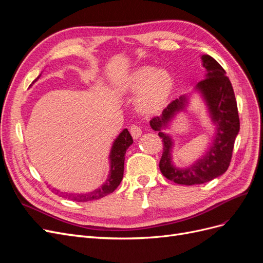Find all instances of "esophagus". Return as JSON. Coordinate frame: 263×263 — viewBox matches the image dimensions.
Listing matches in <instances>:
<instances>
[{
	"mask_svg": "<svg viewBox=\"0 0 263 263\" xmlns=\"http://www.w3.org/2000/svg\"><path fill=\"white\" fill-rule=\"evenodd\" d=\"M129 132H130V134H132V136H133L134 139H138V138L141 136V134H142L141 128H140L139 126H137L136 124H133V125L129 127Z\"/></svg>",
	"mask_w": 263,
	"mask_h": 263,
	"instance_id": "esophagus-1",
	"label": "esophagus"
}]
</instances>
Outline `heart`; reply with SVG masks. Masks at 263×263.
<instances>
[{"mask_svg":"<svg viewBox=\"0 0 263 263\" xmlns=\"http://www.w3.org/2000/svg\"><path fill=\"white\" fill-rule=\"evenodd\" d=\"M172 89V78L166 70L140 67L129 77L125 91L139 93L137 106L145 113H154L162 106Z\"/></svg>","mask_w":263,"mask_h":263,"instance_id":"1","label":"heart"}]
</instances>
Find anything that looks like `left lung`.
Instances as JSON below:
<instances>
[{"instance_id": "1", "label": "left lung", "mask_w": 263, "mask_h": 263, "mask_svg": "<svg viewBox=\"0 0 263 263\" xmlns=\"http://www.w3.org/2000/svg\"><path fill=\"white\" fill-rule=\"evenodd\" d=\"M202 61L206 77L196 84L195 89L202 94L212 121L216 125V136L206 154L184 169L176 168L172 164L173 142L169 135L163 133L162 129L168 126L174 115L185 108L187 103L185 95L172 101L160 116L151 118L150 121L151 128L159 132V137L162 138L163 153L159 168L166 179L178 184H202L225 173L232 160L235 139L240 128L235 93L232 83L226 77V71L209 54H203Z\"/></svg>"}]
</instances>
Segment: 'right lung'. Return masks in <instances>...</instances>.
<instances>
[{
  "label": "right lung",
  "mask_w": 263,
  "mask_h": 263,
  "mask_svg": "<svg viewBox=\"0 0 263 263\" xmlns=\"http://www.w3.org/2000/svg\"><path fill=\"white\" fill-rule=\"evenodd\" d=\"M132 144H133V138L130 136L129 132L127 129H124L121 134L118 135V137L115 139L112 150H110L109 174H108L107 180L101 187L94 190L93 192L83 193V194L66 193V192H60V191H58V190H54L55 194L61 195L62 197H66V198H68V200H71V201L89 202V201H93V200H99V198L104 197L107 194L113 193L114 191L117 189V186L121 184V182L123 180L125 154H126V150L128 149V147Z\"/></svg>",
  "instance_id": "1"
}]
</instances>
